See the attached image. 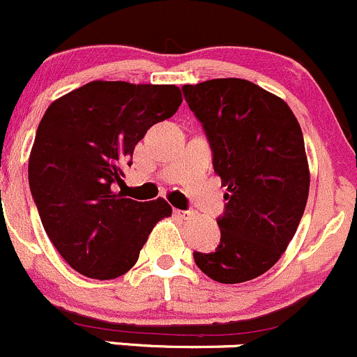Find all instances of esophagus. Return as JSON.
<instances>
[{"label": "esophagus", "mask_w": 357, "mask_h": 357, "mask_svg": "<svg viewBox=\"0 0 357 357\" xmlns=\"http://www.w3.org/2000/svg\"><path fill=\"white\" fill-rule=\"evenodd\" d=\"M174 214L176 216L183 218V220H188V218L192 216V213H190V211H181V209H174Z\"/></svg>", "instance_id": "1"}]
</instances>
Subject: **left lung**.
<instances>
[{"instance_id":"left-lung-1","label":"left lung","mask_w":357,"mask_h":357,"mask_svg":"<svg viewBox=\"0 0 357 357\" xmlns=\"http://www.w3.org/2000/svg\"><path fill=\"white\" fill-rule=\"evenodd\" d=\"M183 92L227 186L220 244L193 258L213 281H251L278 263L305 211L310 172L302 129L281 98L248 79H207Z\"/></svg>"}]
</instances>
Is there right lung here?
I'll return each instance as SVG.
<instances>
[{"label": "right lung", "instance_id": "add662e5", "mask_svg": "<svg viewBox=\"0 0 357 357\" xmlns=\"http://www.w3.org/2000/svg\"><path fill=\"white\" fill-rule=\"evenodd\" d=\"M181 102L176 85L96 79L45 112L29 155L31 193L52 244L82 275L129 272L155 225L172 214L164 199L137 202L115 186L146 130Z\"/></svg>", "mask_w": 357, "mask_h": 357}]
</instances>
